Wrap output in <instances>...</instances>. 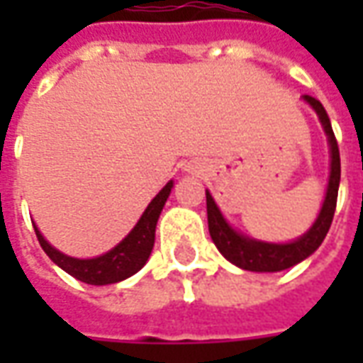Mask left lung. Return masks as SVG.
Returning <instances> with one entry per match:
<instances>
[{
	"label": "left lung",
	"instance_id": "8db88e82",
	"mask_svg": "<svg viewBox=\"0 0 363 363\" xmlns=\"http://www.w3.org/2000/svg\"><path fill=\"white\" fill-rule=\"evenodd\" d=\"M303 101L313 111L317 112L320 120V126L325 130L328 140V151H330V174H328L327 194L320 206V212L311 228L305 231L303 235L297 237L289 243H267L252 237L243 235L228 223L223 213L216 204L212 194L206 190V208H208V229L212 235L213 245L225 259L235 267L249 270V272H280L286 268L299 264L301 260L311 257L317 251L320 243L325 241L333 216H335L336 196H338V184H340V153L336 143L335 132L330 126V120L325 111V106L309 95H303Z\"/></svg>",
	"mask_w": 363,
	"mask_h": 363
}]
</instances>
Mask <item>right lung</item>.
Segmentation results:
<instances>
[{
    "mask_svg": "<svg viewBox=\"0 0 363 363\" xmlns=\"http://www.w3.org/2000/svg\"><path fill=\"white\" fill-rule=\"evenodd\" d=\"M173 181H169L159 190V194L150 202L142 213V218L138 220L134 229L128 233L116 247H112L111 251L104 252L101 257L95 259H75V257H67L58 249H54L44 235L38 231L35 225L38 243L44 249V252L50 257L54 264H58L62 270H66L69 276H74L77 280L91 284V286H106V284H116L134 276L138 270H142L143 264L147 262L155 243V228H157V220L161 216V210L165 206L167 198L171 194L173 189Z\"/></svg>",
    "mask_w": 363,
    "mask_h": 363,
    "instance_id": "obj_1",
    "label": "right lung"
}]
</instances>
